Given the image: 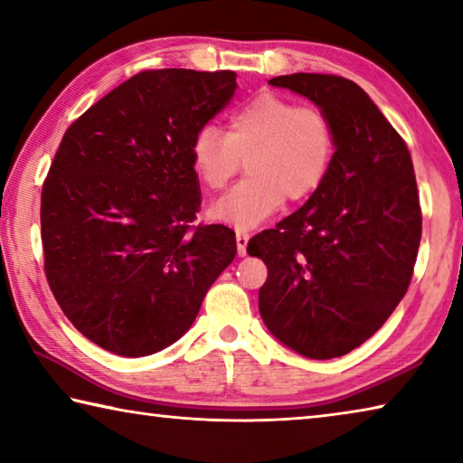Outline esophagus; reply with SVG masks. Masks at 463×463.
<instances>
[{
	"label": "esophagus",
	"mask_w": 463,
	"mask_h": 463,
	"mask_svg": "<svg viewBox=\"0 0 463 463\" xmlns=\"http://www.w3.org/2000/svg\"><path fill=\"white\" fill-rule=\"evenodd\" d=\"M247 242H249V234L247 232H237V249H239V255L245 257L247 255Z\"/></svg>",
	"instance_id": "1"
}]
</instances>
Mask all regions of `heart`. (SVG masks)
Returning a JSON list of instances; mask_svg holds the SVG:
<instances>
[{
	"instance_id": "b5f03b06",
	"label": "heart",
	"mask_w": 463,
	"mask_h": 463,
	"mask_svg": "<svg viewBox=\"0 0 463 463\" xmlns=\"http://www.w3.org/2000/svg\"><path fill=\"white\" fill-rule=\"evenodd\" d=\"M333 156L335 130L323 109L298 106L278 93L249 99L229 116L224 137L206 127L190 146L194 174L213 192L222 190L245 161L249 175L208 213L241 231L268 221L284 200L304 202L315 195Z\"/></svg>"
}]
</instances>
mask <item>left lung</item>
I'll use <instances>...</instances> for the list:
<instances>
[{
  "label": "left lung",
  "instance_id": "1",
  "mask_svg": "<svg viewBox=\"0 0 463 463\" xmlns=\"http://www.w3.org/2000/svg\"><path fill=\"white\" fill-rule=\"evenodd\" d=\"M269 83L323 109L335 156L302 208L249 241V255L268 265L260 312L296 354L341 357L370 339L409 289L422 232L412 159L357 83L323 73Z\"/></svg>",
  "mask_w": 463,
  "mask_h": 463
}]
</instances>
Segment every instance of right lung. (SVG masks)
<instances>
[{
	"mask_svg": "<svg viewBox=\"0 0 463 463\" xmlns=\"http://www.w3.org/2000/svg\"><path fill=\"white\" fill-rule=\"evenodd\" d=\"M234 90V71H140L62 137L43 185L44 273L101 349L169 347L237 255L229 226L192 224L202 194L190 161L194 137Z\"/></svg>",
	"mask_w": 463,
	"mask_h": 463,
	"instance_id": "1",
	"label": "right lung"
}]
</instances>
